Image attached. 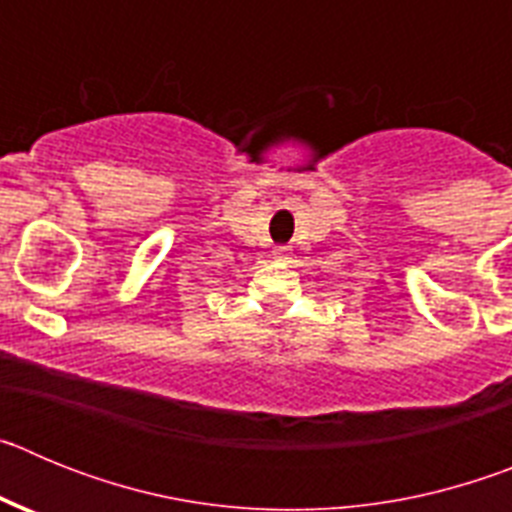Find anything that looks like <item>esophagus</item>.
<instances>
[{
  "label": "esophagus",
  "instance_id": "1",
  "mask_svg": "<svg viewBox=\"0 0 512 512\" xmlns=\"http://www.w3.org/2000/svg\"><path fill=\"white\" fill-rule=\"evenodd\" d=\"M282 253H284V248H277V251H274V256H277V259H282Z\"/></svg>",
  "mask_w": 512,
  "mask_h": 512
}]
</instances>
